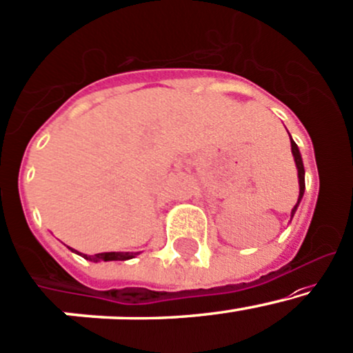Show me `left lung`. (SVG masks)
<instances>
[{
	"label": "left lung",
	"instance_id": "8db88e82",
	"mask_svg": "<svg viewBox=\"0 0 353 353\" xmlns=\"http://www.w3.org/2000/svg\"><path fill=\"white\" fill-rule=\"evenodd\" d=\"M290 142H292V154H293V159H295V165H296V172H298V185H300V194H298V201H296L295 208L292 209V216H290V218H293V216H295L298 206H300L301 199H303V192H305V168H303V159H301L300 149H298V145L295 144V141H293V139H292V135H290Z\"/></svg>",
	"mask_w": 353,
	"mask_h": 353
}]
</instances>
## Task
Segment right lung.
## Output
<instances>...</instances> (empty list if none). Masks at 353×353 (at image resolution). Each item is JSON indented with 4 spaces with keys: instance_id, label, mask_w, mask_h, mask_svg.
I'll return each mask as SVG.
<instances>
[{
    "instance_id": "obj_1",
    "label": "right lung",
    "mask_w": 353,
    "mask_h": 353,
    "mask_svg": "<svg viewBox=\"0 0 353 353\" xmlns=\"http://www.w3.org/2000/svg\"><path fill=\"white\" fill-rule=\"evenodd\" d=\"M73 253H77L79 256L87 259V261L92 263H100V261H127V259H132L141 253H123V251H112V253H97V254H85L80 253V251L73 250V248H68Z\"/></svg>"
}]
</instances>
